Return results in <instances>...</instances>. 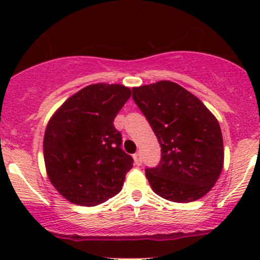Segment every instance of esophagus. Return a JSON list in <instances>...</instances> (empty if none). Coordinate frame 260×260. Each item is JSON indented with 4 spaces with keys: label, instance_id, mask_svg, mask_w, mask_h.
<instances>
[{
    "label": "esophagus",
    "instance_id": "obj_1",
    "mask_svg": "<svg viewBox=\"0 0 260 260\" xmlns=\"http://www.w3.org/2000/svg\"><path fill=\"white\" fill-rule=\"evenodd\" d=\"M133 159H135L136 166H141V165H142V158H141L140 152H138V153H136V154H133Z\"/></svg>",
    "mask_w": 260,
    "mask_h": 260
}]
</instances>
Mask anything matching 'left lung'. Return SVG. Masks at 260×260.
<instances>
[{"mask_svg": "<svg viewBox=\"0 0 260 260\" xmlns=\"http://www.w3.org/2000/svg\"><path fill=\"white\" fill-rule=\"evenodd\" d=\"M132 90L161 146L159 165L146 170L152 190L174 203L205 196L224 166L222 135L215 115L174 81L159 80Z\"/></svg>", "mask_w": 260, "mask_h": 260, "instance_id": "8db88e82", "label": "left lung"}]
</instances>
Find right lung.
I'll return each instance as SVG.
<instances>
[{
  "mask_svg": "<svg viewBox=\"0 0 260 260\" xmlns=\"http://www.w3.org/2000/svg\"><path fill=\"white\" fill-rule=\"evenodd\" d=\"M131 94L122 84H91L50 118L44 136L46 174L72 204L95 206L122 190L133 159L120 148L113 120Z\"/></svg>",
  "mask_w": 260,
  "mask_h": 260,
  "instance_id": "1",
  "label": "right lung"
}]
</instances>
